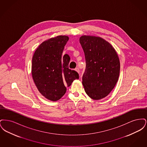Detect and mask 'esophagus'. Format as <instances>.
Returning <instances> with one entry per match:
<instances>
[{"mask_svg": "<svg viewBox=\"0 0 147 147\" xmlns=\"http://www.w3.org/2000/svg\"><path fill=\"white\" fill-rule=\"evenodd\" d=\"M75 70H76V71H77L78 73H79V72H80V70H79V68H76L75 69Z\"/></svg>", "mask_w": 147, "mask_h": 147, "instance_id": "34e87169", "label": "esophagus"}]
</instances>
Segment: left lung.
<instances>
[{"instance_id": "obj_1", "label": "left lung", "mask_w": 147, "mask_h": 147, "mask_svg": "<svg viewBox=\"0 0 147 147\" xmlns=\"http://www.w3.org/2000/svg\"><path fill=\"white\" fill-rule=\"evenodd\" d=\"M86 68L82 84L86 94L98 100L107 96L117 83L120 70L119 56L109 42L100 37H80Z\"/></svg>"}]
</instances>
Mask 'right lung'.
<instances>
[{"label": "right lung", "mask_w": 147, "mask_h": 147, "mask_svg": "<svg viewBox=\"0 0 147 147\" xmlns=\"http://www.w3.org/2000/svg\"><path fill=\"white\" fill-rule=\"evenodd\" d=\"M69 40L67 36H58L42 42L35 51L31 72L35 85L42 95L56 101L65 94L67 86L79 79L76 71L68 68L70 57L62 56Z\"/></svg>", "instance_id": "1"}]
</instances>
